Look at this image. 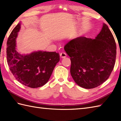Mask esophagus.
Segmentation results:
<instances>
[{
  "label": "esophagus",
  "mask_w": 121,
  "mask_h": 121,
  "mask_svg": "<svg viewBox=\"0 0 121 121\" xmlns=\"http://www.w3.org/2000/svg\"><path fill=\"white\" fill-rule=\"evenodd\" d=\"M60 56L61 58H65L66 56V55L65 52H61L60 54Z\"/></svg>",
  "instance_id": "esophagus-1"
}]
</instances>
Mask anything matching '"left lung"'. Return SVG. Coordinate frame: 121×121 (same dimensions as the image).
<instances>
[{"instance_id": "8db88e82", "label": "left lung", "mask_w": 121, "mask_h": 121, "mask_svg": "<svg viewBox=\"0 0 121 121\" xmlns=\"http://www.w3.org/2000/svg\"><path fill=\"white\" fill-rule=\"evenodd\" d=\"M70 57V72L78 86L91 89L109 78L114 68L117 55L114 38L107 24L95 39L81 36L65 46Z\"/></svg>"}]
</instances>
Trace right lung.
Wrapping results in <instances>:
<instances>
[{
    "label": "right lung",
    "instance_id": "add662e5",
    "mask_svg": "<svg viewBox=\"0 0 121 121\" xmlns=\"http://www.w3.org/2000/svg\"><path fill=\"white\" fill-rule=\"evenodd\" d=\"M21 28L19 23L12 30L7 43V59L10 70L20 83L30 88H37L47 83L56 64L59 53L34 51L21 55L16 50V39Z\"/></svg>",
    "mask_w": 121,
    "mask_h": 121
}]
</instances>
